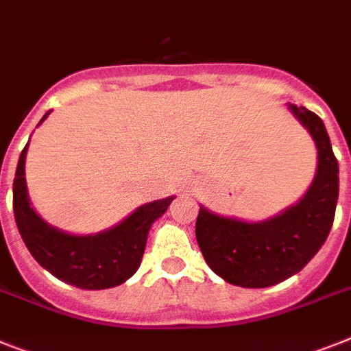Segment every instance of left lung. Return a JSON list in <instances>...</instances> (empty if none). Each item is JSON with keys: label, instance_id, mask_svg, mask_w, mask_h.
Instances as JSON below:
<instances>
[{"label": "left lung", "instance_id": "obj_1", "mask_svg": "<svg viewBox=\"0 0 351 351\" xmlns=\"http://www.w3.org/2000/svg\"><path fill=\"white\" fill-rule=\"evenodd\" d=\"M289 110L312 135L317 169L296 205L275 217L248 223L199 207L196 239L205 262L223 280L239 287L280 284L307 266L330 234L339 198V166L319 116L289 103Z\"/></svg>", "mask_w": 351, "mask_h": 351}]
</instances>
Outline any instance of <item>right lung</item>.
Here are the masks:
<instances>
[{
	"instance_id": "obj_1",
	"label": "right lung",
	"mask_w": 351,
	"mask_h": 351,
	"mask_svg": "<svg viewBox=\"0 0 351 351\" xmlns=\"http://www.w3.org/2000/svg\"><path fill=\"white\" fill-rule=\"evenodd\" d=\"M48 116L49 112L40 123ZM26 152L28 144L21 152L14 178V216L35 261L58 280L80 289H108L128 280L141 266L153 221L167 210L175 196L146 203L99 234H67L48 225L32 207L25 178Z\"/></svg>"
}]
</instances>
